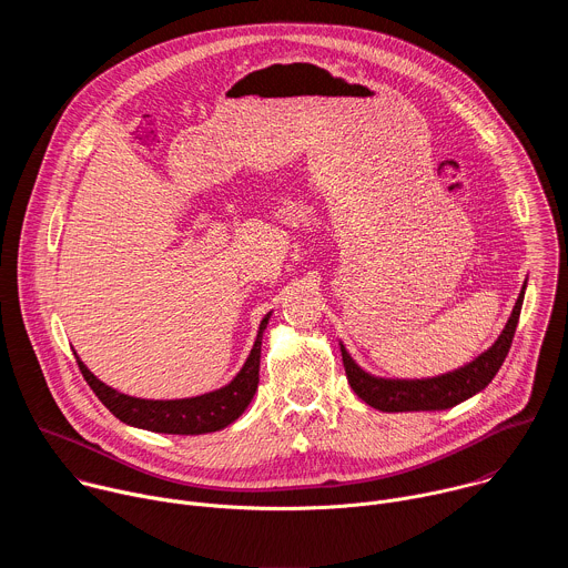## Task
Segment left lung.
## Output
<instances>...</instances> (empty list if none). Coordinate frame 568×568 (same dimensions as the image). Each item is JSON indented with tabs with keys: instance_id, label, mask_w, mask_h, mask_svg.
I'll return each instance as SVG.
<instances>
[{
	"instance_id": "1",
	"label": "left lung",
	"mask_w": 568,
	"mask_h": 568,
	"mask_svg": "<svg viewBox=\"0 0 568 568\" xmlns=\"http://www.w3.org/2000/svg\"><path fill=\"white\" fill-rule=\"evenodd\" d=\"M524 292L526 283L521 287V294L513 307V314L506 323L504 333L499 339L480 353L474 362L449 371L438 377H425V379H388V377H375L359 368L355 359L348 355V351L342 346V359L346 368L348 384L353 390L371 404L373 409L386 412V414H397V412H443L452 409L456 404L465 402L467 397L476 395L493 382V377L499 373L515 331H517V321L521 314V303H524Z\"/></svg>"
}]
</instances>
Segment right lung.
<instances>
[{
	"label": "right lung",
	"instance_id": "1",
	"mask_svg": "<svg viewBox=\"0 0 568 568\" xmlns=\"http://www.w3.org/2000/svg\"><path fill=\"white\" fill-rule=\"evenodd\" d=\"M270 314L261 321V328L254 342V348L240 368V373L222 388L184 397V399H143L119 393L116 388L103 384L83 362L75 355L78 368L83 373L85 382L99 395L105 407L125 425L156 432V434H180V436H197L211 434L229 427L250 407V402L258 388V371H261V344L263 333L267 328Z\"/></svg>",
	"mask_w": 568,
	"mask_h": 568
}]
</instances>
